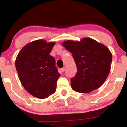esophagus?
Masks as SVG:
<instances>
[{"instance_id": "34e87169", "label": "esophagus", "mask_w": 127, "mask_h": 127, "mask_svg": "<svg viewBox=\"0 0 127 127\" xmlns=\"http://www.w3.org/2000/svg\"><path fill=\"white\" fill-rule=\"evenodd\" d=\"M62 71L63 72H64L65 71V67H63L62 68Z\"/></svg>"}]
</instances>
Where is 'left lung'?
<instances>
[{"label": "left lung", "instance_id": "left-lung-1", "mask_svg": "<svg viewBox=\"0 0 127 127\" xmlns=\"http://www.w3.org/2000/svg\"><path fill=\"white\" fill-rule=\"evenodd\" d=\"M63 45L72 53L76 64V74L70 79L74 91L88 93L103 85L112 60L111 52L106 46L91 38L79 42L67 40Z\"/></svg>", "mask_w": 127, "mask_h": 127}]
</instances>
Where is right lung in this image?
<instances>
[{"label":"right lung","instance_id":"obj_1","mask_svg":"<svg viewBox=\"0 0 127 127\" xmlns=\"http://www.w3.org/2000/svg\"><path fill=\"white\" fill-rule=\"evenodd\" d=\"M54 45L42 39L32 42L21 49L16 59V69L22 85L37 98H47L56 90L60 74L54 57L49 55Z\"/></svg>","mask_w":127,"mask_h":127}]
</instances>
